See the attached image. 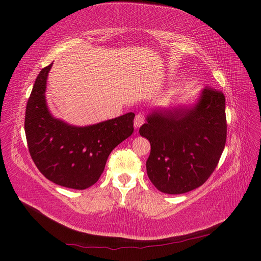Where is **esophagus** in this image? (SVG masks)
Masks as SVG:
<instances>
[{"label": "esophagus", "mask_w": 261, "mask_h": 261, "mask_svg": "<svg viewBox=\"0 0 261 261\" xmlns=\"http://www.w3.org/2000/svg\"><path fill=\"white\" fill-rule=\"evenodd\" d=\"M145 123V115L143 113H138L135 116V120H134V125H135V127H140L141 125Z\"/></svg>", "instance_id": "esophagus-1"}]
</instances>
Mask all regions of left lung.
Masks as SVG:
<instances>
[{"label":"left lung","instance_id":"1","mask_svg":"<svg viewBox=\"0 0 261 261\" xmlns=\"http://www.w3.org/2000/svg\"><path fill=\"white\" fill-rule=\"evenodd\" d=\"M225 97L206 87L193 109L155 112L139 128L150 141L146 162L151 183L165 194L201 186L216 170L226 141Z\"/></svg>","mask_w":261,"mask_h":261}]
</instances>
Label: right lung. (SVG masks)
<instances>
[{
	"instance_id": "add662e5",
	"label": "right lung",
	"mask_w": 261,
	"mask_h": 261,
	"mask_svg": "<svg viewBox=\"0 0 261 261\" xmlns=\"http://www.w3.org/2000/svg\"><path fill=\"white\" fill-rule=\"evenodd\" d=\"M52 66L39 73L27 102L25 134L31 159L53 183L86 189L97 183L109 154L134 132L129 112L87 127H75L52 117L45 105V84Z\"/></svg>"
}]
</instances>
